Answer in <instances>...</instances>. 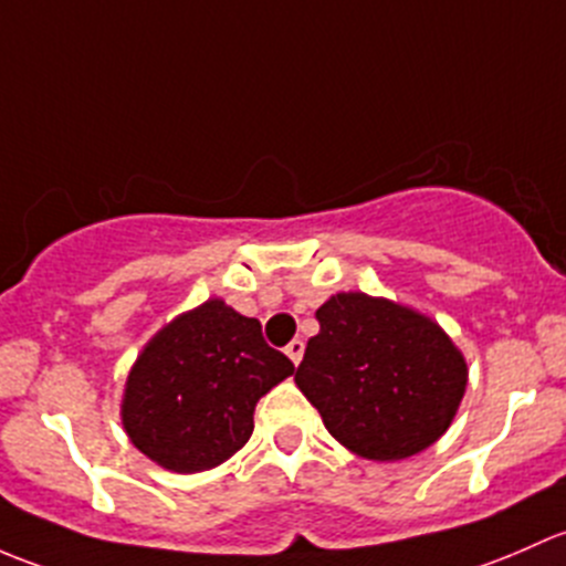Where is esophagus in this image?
Masks as SVG:
<instances>
[{"label": "esophagus", "instance_id": "esophagus-1", "mask_svg": "<svg viewBox=\"0 0 566 566\" xmlns=\"http://www.w3.org/2000/svg\"><path fill=\"white\" fill-rule=\"evenodd\" d=\"M285 354H289L291 363L300 365L302 363V354H305V343H302L300 337H294V340H291L289 346H285Z\"/></svg>", "mask_w": 566, "mask_h": 566}]
</instances>
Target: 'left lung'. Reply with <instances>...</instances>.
I'll use <instances>...</instances> for the list:
<instances>
[{"label": "left lung", "mask_w": 566, "mask_h": 566, "mask_svg": "<svg viewBox=\"0 0 566 566\" xmlns=\"http://www.w3.org/2000/svg\"><path fill=\"white\" fill-rule=\"evenodd\" d=\"M316 318L294 381L346 450L403 460L444 436L469 370L433 318L363 291L329 296Z\"/></svg>", "instance_id": "8db88e82"}]
</instances>
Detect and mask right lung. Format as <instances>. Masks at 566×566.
Returning <instances> with one entry per match:
<instances>
[{
  "instance_id": "right-lung-1",
  "label": "right lung",
  "mask_w": 566,
  "mask_h": 566,
  "mask_svg": "<svg viewBox=\"0 0 566 566\" xmlns=\"http://www.w3.org/2000/svg\"><path fill=\"white\" fill-rule=\"evenodd\" d=\"M291 373L294 363L266 346L259 318L207 300L163 326L138 354L122 424L163 469H214L248 444L255 403Z\"/></svg>"
}]
</instances>
